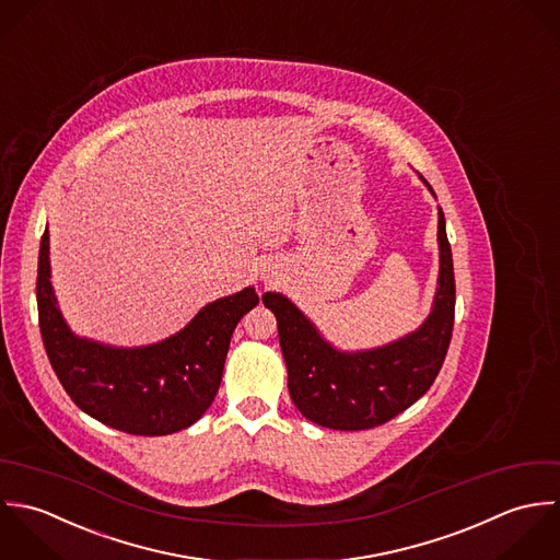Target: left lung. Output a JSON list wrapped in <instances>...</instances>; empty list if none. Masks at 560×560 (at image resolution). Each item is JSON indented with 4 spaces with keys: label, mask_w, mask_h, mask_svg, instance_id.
Returning a JSON list of instances; mask_svg holds the SVG:
<instances>
[{
    "label": "left lung",
    "mask_w": 560,
    "mask_h": 560,
    "mask_svg": "<svg viewBox=\"0 0 560 560\" xmlns=\"http://www.w3.org/2000/svg\"><path fill=\"white\" fill-rule=\"evenodd\" d=\"M438 240L440 288L431 316L416 334L376 350L339 352L285 296L264 294V305L277 318L290 396L307 420L336 431H365L389 422L429 392L454 327V268L442 208Z\"/></svg>",
    "instance_id": "left-lung-1"
}]
</instances>
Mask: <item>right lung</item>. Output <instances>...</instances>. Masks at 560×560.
<instances>
[{
	"label": "right lung",
	"instance_id": "1",
	"mask_svg": "<svg viewBox=\"0 0 560 560\" xmlns=\"http://www.w3.org/2000/svg\"><path fill=\"white\" fill-rule=\"evenodd\" d=\"M38 327L49 363L71 400L91 418L129 435H171L212 405L229 341L259 296L246 288L203 307L177 336L144 348H113L73 336L49 283V231L36 275Z\"/></svg>",
	"mask_w": 560,
	"mask_h": 560
}]
</instances>
